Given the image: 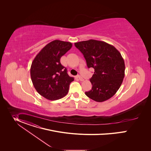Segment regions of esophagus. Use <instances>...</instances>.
I'll return each mask as SVG.
<instances>
[{
  "instance_id": "1",
  "label": "esophagus",
  "mask_w": 151,
  "mask_h": 151,
  "mask_svg": "<svg viewBox=\"0 0 151 151\" xmlns=\"http://www.w3.org/2000/svg\"><path fill=\"white\" fill-rule=\"evenodd\" d=\"M77 78L80 81H84V78H82V77H81L80 76H79V75L77 76Z\"/></svg>"
}]
</instances>
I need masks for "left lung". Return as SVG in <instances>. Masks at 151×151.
<instances>
[{
  "mask_svg": "<svg viewBox=\"0 0 151 151\" xmlns=\"http://www.w3.org/2000/svg\"><path fill=\"white\" fill-rule=\"evenodd\" d=\"M74 45L83 54L88 67H92L95 70L90 79L92 88L86 92V95L98 102L111 98L124 77L125 64L121 53L114 46L95 40Z\"/></svg>",
  "mask_w": 151,
  "mask_h": 151,
  "instance_id": "8db88e82",
  "label": "left lung"
}]
</instances>
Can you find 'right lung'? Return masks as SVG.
<instances>
[{"label":"right lung","instance_id":"1","mask_svg":"<svg viewBox=\"0 0 151 151\" xmlns=\"http://www.w3.org/2000/svg\"><path fill=\"white\" fill-rule=\"evenodd\" d=\"M72 43L55 40L47 44L32 62L30 74L34 88L44 98L51 101L61 99L68 93L74 78L67 74L60 58L72 47Z\"/></svg>","mask_w":151,"mask_h":151}]
</instances>
